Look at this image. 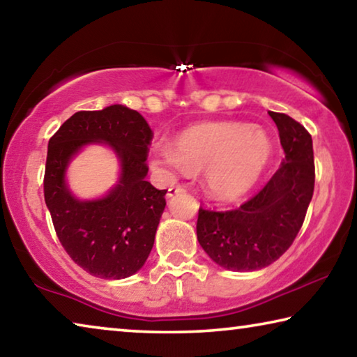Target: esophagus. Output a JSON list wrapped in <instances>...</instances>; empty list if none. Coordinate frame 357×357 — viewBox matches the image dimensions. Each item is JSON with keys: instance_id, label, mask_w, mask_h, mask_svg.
<instances>
[{"instance_id": "34e87169", "label": "esophagus", "mask_w": 357, "mask_h": 357, "mask_svg": "<svg viewBox=\"0 0 357 357\" xmlns=\"http://www.w3.org/2000/svg\"><path fill=\"white\" fill-rule=\"evenodd\" d=\"M180 192H185V188H183V186H180V185H177V186H171V188L167 190V197H174V196L180 195Z\"/></svg>"}]
</instances>
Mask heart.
Returning <instances> with one entry per match:
<instances>
[{"mask_svg": "<svg viewBox=\"0 0 357 357\" xmlns=\"http://www.w3.org/2000/svg\"><path fill=\"white\" fill-rule=\"evenodd\" d=\"M273 156V144L259 126L243 121H204L185 128L172 147L158 149L151 165L180 172H204L215 201L241 199L259 183Z\"/></svg>", "mask_w": 357, "mask_h": 357, "instance_id": "1", "label": "heart"}]
</instances>
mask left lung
<instances>
[{
	"instance_id": "1",
	"label": "left lung",
	"mask_w": 357,
	"mask_h": 357,
	"mask_svg": "<svg viewBox=\"0 0 357 357\" xmlns=\"http://www.w3.org/2000/svg\"><path fill=\"white\" fill-rule=\"evenodd\" d=\"M275 121L284 160L258 195L236 210L199 208V245L220 267L253 272L271 266L299 234L314 188L312 136L286 114L268 112Z\"/></svg>"
}]
</instances>
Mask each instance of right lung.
<instances>
[{
	"label": "right lung",
	"mask_w": 357,
	"mask_h": 357,
	"mask_svg": "<svg viewBox=\"0 0 357 357\" xmlns=\"http://www.w3.org/2000/svg\"><path fill=\"white\" fill-rule=\"evenodd\" d=\"M151 136L142 115L121 104L75 112L49 140L44 197L56 236L75 264L106 280L131 277L145 264L167 190L147 182L145 165ZM102 143L121 162L119 182L98 200H79L66 171L86 144Z\"/></svg>",
	"instance_id": "add662e5"
}]
</instances>
